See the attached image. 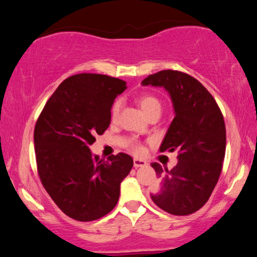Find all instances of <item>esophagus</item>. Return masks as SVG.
<instances>
[{
	"label": "esophagus",
	"instance_id": "34e87169",
	"mask_svg": "<svg viewBox=\"0 0 257 257\" xmlns=\"http://www.w3.org/2000/svg\"><path fill=\"white\" fill-rule=\"evenodd\" d=\"M147 162L144 160L141 159H134V167L135 168H142V167H146Z\"/></svg>",
	"mask_w": 257,
	"mask_h": 257
}]
</instances>
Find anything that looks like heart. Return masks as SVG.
I'll use <instances>...</instances> for the list:
<instances>
[{"label":"heart","instance_id":"1","mask_svg":"<svg viewBox=\"0 0 257 257\" xmlns=\"http://www.w3.org/2000/svg\"><path fill=\"white\" fill-rule=\"evenodd\" d=\"M138 104L139 106L142 107L143 112L145 113V114H150L151 112H153L155 110H161V103L160 101L156 97L152 96V95H144V96H141L138 98ZM120 107H121V103L120 101L115 102L113 104L112 106V118L115 119L116 116L119 114V111H120ZM137 152H142V149H137Z\"/></svg>","mask_w":257,"mask_h":257}]
</instances>
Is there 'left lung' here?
<instances>
[{
	"instance_id": "1",
	"label": "left lung",
	"mask_w": 257,
	"mask_h": 257,
	"mask_svg": "<svg viewBox=\"0 0 257 257\" xmlns=\"http://www.w3.org/2000/svg\"><path fill=\"white\" fill-rule=\"evenodd\" d=\"M142 85L162 87L170 96L175 118L160 152L179 153L171 170L152 163L161 180L152 199L170 214H191L208 201L222 170L227 139L222 113L205 87L187 73L162 70Z\"/></svg>"
}]
</instances>
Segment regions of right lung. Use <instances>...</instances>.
Segmentation results:
<instances>
[{"mask_svg":"<svg viewBox=\"0 0 257 257\" xmlns=\"http://www.w3.org/2000/svg\"><path fill=\"white\" fill-rule=\"evenodd\" d=\"M125 81L97 73H79L61 82L49 98L34 132L41 181L60 210L77 221H93L111 212L120 185L134 161L119 153L99 160L89 146L111 122L115 97Z\"/></svg>","mask_w":257,"mask_h":257,"instance_id":"obj_1","label":"right lung"}]
</instances>
